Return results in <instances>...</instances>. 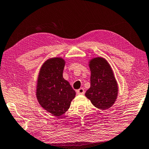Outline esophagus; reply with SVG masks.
I'll list each match as a JSON object with an SVG mask.
<instances>
[{
  "mask_svg": "<svg viewBox=\"0 0 149 149\" xmlns=\"http://www.w3.org/2000/svg\"><path fill=\"white\" fill-rule=\"evenodd\" d=\"M77 93L78 94H85V90L83 88H80L77 91Z\"/></svg>",
  "mask_w": 149,
  "mask_h": 149,
  "instance_id": "esophagus-1",
  "label": "esophagus"
}]
</instances>
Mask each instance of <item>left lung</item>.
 Here are the masks:
<instances>
[{
    "label": "left lung",
    "instance_id": "obj_1",
    "mask_svg": "<svg viewBox=\"0 0 149 149\" xmlns=\"http://www.w3.org/2000/svg\"><path fill=\"white\" fill-rule=\"evenodd\" d=\"M91 87L85 96L96 107L109 109L114 104L118 94V85L109 63L102 57L94 58L90 64Z\"/></svg>",
    "mask_w": 149,
    "mask_h": 149
}]
</instances>
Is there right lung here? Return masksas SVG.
I'll return each instance as SVG.
<instances>
[{
	"label": "right lung",
	"mask_w": 149,
	"mask_h": 149,
	"mask_svg": "<svg viewBox=\"0 0 149 149\" xmlns=\"http://www.w3.org/2000/svg\"><path fill=\"white\" fill-rule=\"evenodd\" d=\"M64 61L61 58L47 60L40 70L36 96L41 106L59 117L69 109L75 92L63 78Z\"/></svg>",
	"instance_id": "right-lung-1"
}]
</instances>
